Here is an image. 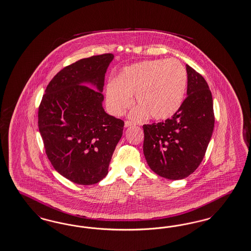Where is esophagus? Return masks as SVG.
I'll return each instance as SVG.
<instances>
[{
    "label": "esophagus",
    "instance_id": "obj_1",
    "mask_svg": "<svg viewBox=\"0 0 251 251\" xmlns=\"http://www.w3.org/2000/svg\"><path fill=\"white\" fill-rule=\"evenodd\" d=\"M131 125H133V123H131L130 121H125V123H124V127L125 128H128V127H130Z\"/></svg>",
    "mask_w": 251,
    "mask_h": 251
}]
</instances>
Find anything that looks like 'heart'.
Returning <instances> with one entry per match:
<instances>
[{"label": "heart", "instance_id": "b5f03b06", "mask_svg": "<svg viewBox=\"0 0 251 251\" xmlns=\"http://www.w3.org/2000/svg\"><path fill=\"white\" fill-rule=\"evenodd\" d=\"M187 83V70L177 59L141 61L125 67L108 83L106 104L114 115L122 116L135 95L139 105L130 112V119L143 121L151 115L155 121H163L179 109Z\"/></svg>", "mask_w": 251, "mask_h": 251}]
</instances>
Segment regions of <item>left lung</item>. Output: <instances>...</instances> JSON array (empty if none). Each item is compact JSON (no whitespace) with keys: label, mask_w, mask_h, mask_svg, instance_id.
<instances>
[{"label":"left lung","mask_w":251,"mask_h":251,"mask_svg":"<svg viewBox=\"0 0 251 251\" xmlns=\"http://www.w3.org/2000/svg\"><path fill=\"white\" fill-rule=\"evenodd\" d=\"M187 98L164 122L147 124L143 151L151 170L178 180L189 176L202 161L214 130L213 99L204 78L188 64Z\"/></svg>","instance_id":"obj_1"}]
</instances>
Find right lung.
<instances>
[{"label": "right lung", "mask_w": 251, "mask_h": 251, "mask_svg": "<svg viewBox=\"0 0 251 251\" xmlns=\"http://www.w3.org/2000/svg\"><path fill=\"white\" fill-rule=\"evenodd\" d=\"M113 59V54H102L66 66L50 82L39 106L47 156L55 170L75 184L93 185L105 177L122 136L124 122L102 107L104 76Z\"/></svg>", "instance_id": "1"}]
</instances>
